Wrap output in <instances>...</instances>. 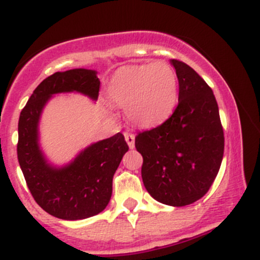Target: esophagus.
I'll return each instance as SVG.
<instances>
[{"label":"esophagus","instance_id":"34e87169","mask_svg":"<svg viewBox=\"0 0 260 260\" xmlns=\"http://www.w3.org/2000/svg\"><path fill=\"white\" fill-rule=\"evenodd\" d=\"M124 139H126L128 147L131 149L134 148V134L129 133V132H124Z\"/></svg>","mask_w":260,"mask_h":260}]
</instances>
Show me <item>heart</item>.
<instances>
[{"label":"heart","mask_w":260,"mask_h":260,"mask_svg":"<svg viewBox=\"0 0 260 260\" xmlns=\"http://www.w3.org/2000/svg\"><path fill=\"white\" fill-rule=\"evenodd\" d=\"M106 96L115 105L124 107L127 118L136 126H160L177 105V74L165 62L124 66L110 79Z\"/></svg>","instance_id":"b5f03b06"}]
</instances>
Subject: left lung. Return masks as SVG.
<instances>
[{"instance_id": "1", "label": "left lung", "mask_w": 260, "mask_h": 260, "mask_svg": "<svg viewBox=\"0 0 260 260\" xmlns=\"http://www.w3.org/2000/svg\"><path fill=\"white\" fill-rule=\"evenodd\" d=\"M178 78V105L169 120L136 137L142 178L155 201L184 207L201 199L223 156V131L213 90L184 62L171 59Z\"/></svg>"}]
</instances>
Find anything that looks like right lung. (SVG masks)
Here are the masks:
<instances>
[{
  "label": "right lung",
  "mask_w": 260,
  "mask_h": 260,
  "mask_svg": "<svg viewBox=\"0 0 260 260\" xmlns=\"http://www.w3.org/2000/svg\"><path fill=\"white\" fill-rule=\"evenodd\" d=\"M96 71L76 68L56 72L37 86L18 122L17 154L35 202L50 215L82 220L101 213L112 194V178L128 145L122 133L89 145L73 161L56 168L39 145V121L52 95L77 91L98 100Z\"/></svg>",
  "instance_id": "obj_1"
}]
</instances>
